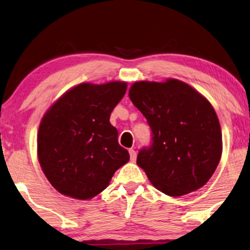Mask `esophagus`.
I'll list each match as a JSON object with an SVG mask.
<instances>
[{
	"mask_svg": "<svg viewBox=\"0 0 250 250\" xmlns=\"http://www.w3.org/2000/svg\"><path fill=\"white\" fill-rule=\"evenodd\" d=\"M130 158L132 162H135V160H137V152L134 149H130Z\"/></svg>",
	"mask_w": 250,
	"mask_h": 250,
	"instance_id": "1",
	"label": "esophagus"
}]
</instances>
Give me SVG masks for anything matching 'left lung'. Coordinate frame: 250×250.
<instances>
[{"label":"left lung","instance_id":"left-lung-1","mask_svg":"<svg viewBox=\"0 0 250 250\" xmlns=\"http://www.w3.org/2000/svg\"><path fill=\"white\" fill-rule=\"evenodd\" d=\"M128 96L152 128V146L137 158L150 183L171 197L204 187L223 153L220 123L210 102L176 79L134 82Z\"/></svg>","mask_w":250,"mask_h":250}]
</instances>
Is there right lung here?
I'll use <instances>...</instances> for the list:
<instances>
[{
    "label": "right lung",
    "instance_id": "right-lung-1",
    "mask_svg": "<svg viewBox=\"0 0 250 250\" xmlns=\"http://www.w3.org/2000/svg\"><path fill=\"white\" fill-rule=\"evenodd\" d=\"M127 83H80L48 107L40 122L37 154L55 190L85 200L110 184L130 154L118 144L110 115L124 97Z\"/></svg>",
    "mask_w": 250,
    "mask_h": 250
}]
</instances>
